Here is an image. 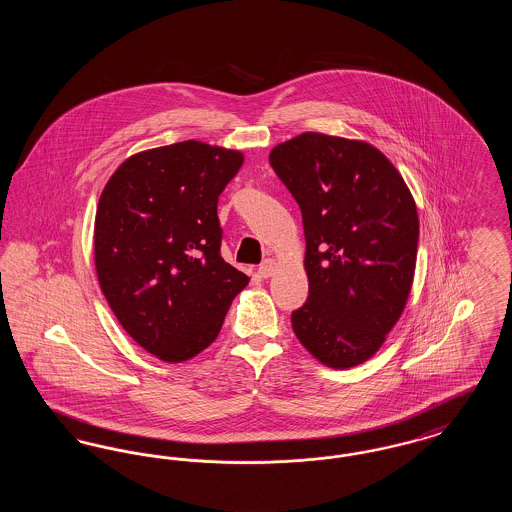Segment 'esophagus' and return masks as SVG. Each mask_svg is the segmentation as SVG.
Segmentation results:
<instances>
[{
  "instance_id": "1",
  "label": "esophagus",
  "mask_w": 512,
  "mask_h": 512,
  "mask_svg": "<svg viewBox=\"0 0 512 512\" xmlns=\"http://www.w3.org/2000/svg\"><path fill=\"white\" fill-rule=\"evenodd\" d=\"M274 268H276V263H274L272 259H265V261L259 265V276H261V278H268V276H272Z\"/></svg>"
}]
</instances>
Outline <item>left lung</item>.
Masks as SVG:
<instances>
[{"instance_id":"8db88e82","label":"left lung","mask_w":512,"mask_h":512,"mask_svg":"<svg viewBox=\"0 0 512 512\" xmlns=\"http://www.w3.org/2000/svg\"><path fill=\"white\" fill-rule=\"evenodd\" d=\"M301 209L309 297L297 340L330 368L370 359L413 286L418 215L401 174L376 147L305 132L270 151Z\"/></svg>"}]
</instances>
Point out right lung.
<instances>
[{"label": "right lung", "instance_id": "right-lung-1", "mask_svg": "<svg viewBox=\"0 0 512 512\" xmlns=\"http://www.w3.org/2000/svg\"><path fill=\"white\" fill-rule=\"evenodd\" d=\"M240 151L195 140L126 159L99 197V286L130 338L167 363L217 340L232 299L249 284L220 255L219 195Z\"/></svg>", "mask_w": 512, "mask_h": 512}]
</instances>
